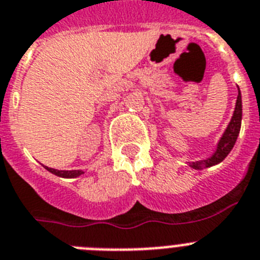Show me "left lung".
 Listing matches in <instances>:
<instances>
[{"label":"left lung","mask_w":260,"mask_h":260,"mask_svg":"<svg viewBox=\"0 0 260 260\" xmlns=\"http://www.w3.org/2000/svg\"><path fill=\"white\" fill-rule=\"evenodd\" d=\"M241 123H242V95H241V90L238 87V95H237L234 112L232 115L229 124H228L226 129L224 131L222 136L218 140L214 152L209 157L204 158V159L188 162L187 165L191 169H195V170H203V169L212 168L214 165H218L220 162L224 161L226 155L232 152L234 144H236L237 137H238L239 131H241Z\"/></svg>","instance_id":"8db88e82"}]
</instances>
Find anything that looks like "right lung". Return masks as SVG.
I'll use <instances>...</instances> for the list:
<instances>
[{
  "label": "right lung",
  "instance_id": "right-lung-1",
  "mask_svg": "<svg viewBox=\"0 0 260 260\" xmlns=\"http://www.w3.org/2000/svg\"><path fill=\"white\" fill-rule=\"evenodd\" d=\"M44 168H46L49 173L55 174V175H57V177L60 178H67V179L77 178L80 177V175H82V174H85V171L82 170H57V169H52L48 168V166H44Z\"/></svg>",
  "mask_w": 260,
  "mask_h": 260
}]
</instances>
